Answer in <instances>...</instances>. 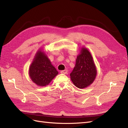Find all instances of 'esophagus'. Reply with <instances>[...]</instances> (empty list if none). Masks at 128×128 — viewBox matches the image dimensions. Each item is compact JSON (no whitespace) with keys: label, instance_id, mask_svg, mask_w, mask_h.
Listing matches in <instances>:
<instances>
[{"label":"esophagus","instance_id":"obj_1","mask_svg":"<svg viewBox=\"0 0 128 128\" xmlns=\"http://www.w3.org/2000/svg\"><path fill=\"white\" fill-rule=\"evenodd\" d=\"M60 72L61 74H67L68 73V70L67 69H65V70H61Z\"/></svg>","mask_w":128,"mask_h":128}]
</instances>
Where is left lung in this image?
I'll return each mask as SVG.
<instances>
[{
	"label": "left lung",
	"instance_id": "8db88e82",
	"mask_svg": "<svg viewBox=\"0 0 128 128\" xmlns=\"http://www.w3.org/2000/svg\"><path fill=\"white\" fill-rule=\"evenodd\" d=\"M97 70L91 54L86 48H82L70 74L72 82L77 88H84L94 82Z\"/></svg>",
	"mask_w": 128,
	"mask_h": 128
}]
</instances>
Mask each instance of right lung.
<instances>
[{"label": "right lung", "mask_w": 128, "mask_h": 128, "mask_svg": "<svg viewBox=\"0 0 128 128\" xmlns=\"http://www.w3.org/2000/svg\"><path fill=\"white\" fill-rule=\"evenodd\" d=\"M58 74L46 53L40 49L36 52L29 69L30 79L37 86H45Z\"/></svg>", "instance_id": "right-lung-1"}]
</instances>
